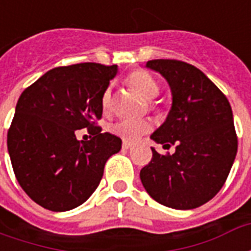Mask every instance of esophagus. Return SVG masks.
Masks as SVG:
<instances>
[{"label":"esophagus","instance_id":"esophagus-1","mask_svg":"<svg viewBox=\"0 0 251 251\" xmlns=\"http://www.w3.org/2000/svg\"><path fill=\"white\" fill-rule=\"evenodd\" d=\"M130 148H131V144H130V142L124 141V144H122V149H124V151H129Z\"/></svg>","mask_w":251,"mask_h":251}]
</instances>
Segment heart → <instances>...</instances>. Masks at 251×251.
<instances>
[{"label": "heart", "mask_w": 251, "mask_h": 251, "mask_svg": "<svg viewBox=\"0 0 251 251\" xmlns=\"http://www.w3.org/2000/svg\"><path fill=\"white\" fill-rule=\"evenodd\" d=\"M127 82L131 87L136 88L138 93L148 100H152L160 93V86L157 80L147 71L131 72L127 76ZM100 107L104 114L111 110V90L106 88L100 98ZM153 129V124L149 120H121L110 125L109 130L111 134L120 137L126 142H134L144 134H147Z\"/></svg>", "instance_id": "obj_1"}]
</instances>
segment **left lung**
<instances>
[{"label": "left lung", "instance_id": "obj_1", "mask_svg": "<svg viewBox=\"0 0 251 251\" xmlns=\"http://www.w3.org/2000/svg\"><path fill=\"white\" fill-rule=\"evenodd\" d=\"M172 91V107L151 138L174 154L152 148V160L140 172L144 188L160 204L192 210L215 196L235 160L238 138L226 95L199 68L180 60H149Z\"/></svg>", "mask_w": 251, "mask_h": 251}]
</instances>
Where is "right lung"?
Segmentation results:
<instances>
[{"mask_svg":"<svg viewBox=\"0 0 251 251\" xmlns=\"http://www.w3.org/2000/svg\"><path fill=\"white\" fill-rule=\"evenodd\" d=\"M118 67L79 63L56 67L25 88L8 131V152L25 194L47 210L63 212L83 204L103 176L120 137L100 133V98ZM87 128L90 142L76 130Z\"/></svg>","mask_w":251,"mask_h":251,"instance_id":"1","label":"right lung"}]
</instances>
